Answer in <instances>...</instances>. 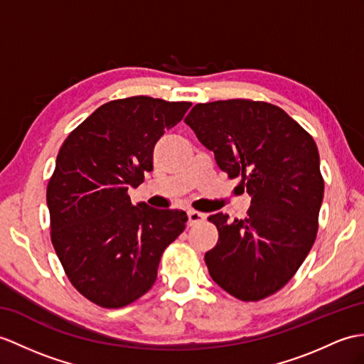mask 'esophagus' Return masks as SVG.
Returning a JSON list of instances; mask_svg holds the SVG:
<instances>
[{
    "label": "esophagus",
    "instance_id": "obj_1",
    "mask_svg": "<svg viewBox=\"0 0 364 364\" xmlns=\"http://www.w3.org/2000/svg\"><path fill=\"white\" fill-rule=\"evenodd\" d=\"M188 225L189 226H193V225H197V223H200V222H203L206 218V215L205 214H201V213H198V210H193V209H191V210H188Z\"/></svg>",
    "mask_w": 364,
    "mask_h": 364
}]
</instances>
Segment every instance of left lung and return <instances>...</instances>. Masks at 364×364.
Masks as SVG:
<instances>
[{"label": "left lung", "mask_w": 364, "mask_h": 364, "mask_svg": "<svg viewBox=\"0 0 364 364\" xmlns=\"http://www.w3.org/2000/svg\"><path fill=\"white\" fill-rule=\"evenodd\" d=\"M184 122L251 197L243 220L222 213L208 218L218 230L205 255L210 277L240 301L272 296L296 274L316 239L324 180L314 138L262 100L197 104Z\"/></svg>", "instance_id": "left-lung-1"}]
</instances>
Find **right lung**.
<instances>
[{"label": "right lung", "mask_w": 364, "mask_h": 364, "mask_svg": "<svg viewBox=\"0 0 364 364\" xmlns=\"http://www.w3.org/2000/svg\"><path fill=\"white\" fill-rule=\"evenodd\" d=\"M191 102L109 100L68 134L46 188L50 242L73 287L121 309L156 281L164 250L184 231V210L132 205L130 188L154 171V147Z\"/></svg>", "instance_id": "add662e5"}]
</instances>
